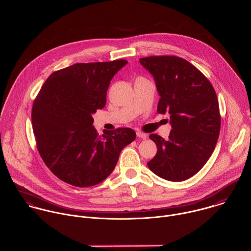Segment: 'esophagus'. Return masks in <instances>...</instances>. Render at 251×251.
Segmentation results:
<instances>
[{
    "label": "esophagus",
    "instance_id": "34e87169",
    "mask_svg": "<svg viewBox=\"0 0 251 251\" xmlns=\"http://www.w3.org/2000/svg\"><path fill=\"white\" fill-rule=\"evenodd\" d=\"M136 136L139 137V138H142V139H145V138L147 137L146 134L143 133V132H141V131H136Z\"/></svg>",
    "mask_w": 251,
    "mask_h": 251
}]
</instances>
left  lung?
Listing matches in <instances>:
<instances>
[{
    "mask_svg": "<svg viewBox=\"0 0 251 251\" xmlns=\"http://www.w3.org/2000/svg\"><path fill=\"white\" fill-rule=\"evenodd\" d=\"M152 74L160 100L158 114H170L171 132L167 140L150 134L157 153L147 163L157 176L173 182L198 173L216 147L221 114L216 91L209 79L189 61L174 55L139 59Z\"/></svg>",
    "mask_w": 251,
    "mask_h": 251,
    "instance_id": "left-lung-1",
    "label": "left lung"
}]
</instances>
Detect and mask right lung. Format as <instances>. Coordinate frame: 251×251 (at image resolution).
Here are the masks:
<instances>
[{"label":"right lung","instance_id":"add662e5","mask_svg":"<svg viewBox=\"0 0 251 251\" xmlns=\"http://www.w3.org/2000/svg\"><path fill=\"white\" fill-rule=\"evenodd\" d=\"M127 61L76 63L50 75L34 99L31 123L38 152L61 181L90 187L114 170L136 134L119 127L100 135L93 114L105 107L112 78Z\"/></svg>","mask_w":251,"mask_h":251}]
</instances>
